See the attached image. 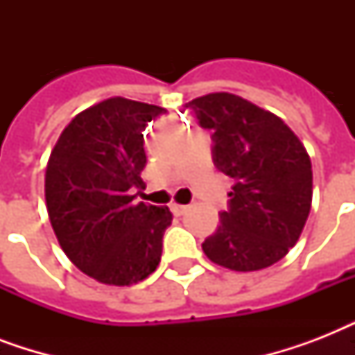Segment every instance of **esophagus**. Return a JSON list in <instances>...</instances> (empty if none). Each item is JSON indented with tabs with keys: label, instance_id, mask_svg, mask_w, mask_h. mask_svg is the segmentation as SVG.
Wrapping results in <instances>:
<instances>
[{
	"label": "esophagus",
	"instance_id": "obj_1",
	"mask_svg": "<svg viewBox=\"0 0 355 355\" xmlns=\"http://www.w3.org/2000/svg\"><path fill=\"white\" fill-rule=\"evenodd\" d=\"M186 210H188V206L186 205H178V202H173L171 205V211L175 214V216H184Z\"/></svg>",
	"mask_w": 355,
	"mask_h": 355
}]
</instances>
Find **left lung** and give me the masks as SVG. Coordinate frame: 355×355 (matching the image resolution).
<instances>
[{"mask_svg":"<svg viewBox=\"0 0 355 355\" xmlns=\"http://www.w3.org/2000/svg\"><path fill=\"white\" fill-rule=\"evenodd\" d=\"M200 127L214 130V164L234 180L228 210L202 250L225 269L270 267L295 247L313 195L311 160L276 114L228 92L188 103Z\"/></svg>","mask_w":355,"mask_h":355,"instance_id":"obj_1","label":"left lung"}]
</instances>
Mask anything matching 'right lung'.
<instances>
[{"label": "right lung", "mask_w": 355, "mask_h": 355, "mask_svg": "<svg viewBox=\"0 0 355 355\" xmlns=\"http://www.w3.org/2000/svg\"><path fill=\"white\" fill-rule=\"evenodd\" d=\"M164 108L110 97L79 112L47 162L46 206L69 261L107 286H132L153 275L167 206L134 202L147 164L144 130Z\"/></svg>", "instance_id": "add662e5"}]
</instances>
